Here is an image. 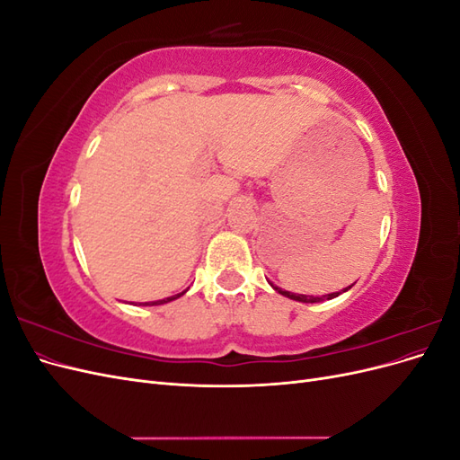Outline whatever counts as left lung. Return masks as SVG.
Returning a JSON list of instances; mask_svg holds the SVG:
<instances>
[{"label":"left lung","mask_w":460,"mask_h":460,"mask_svg":"<svg viewBox=\"0 0 460 460\" xmlns=\"http://www.w3.org/2000/svg\"><path fill=\"white\" fill-rule=\"evenodd\" d=\"M272 286V284H270ZM278 294H282V296H286V297H289V299H296V301H301V303H318V301H324V299H333V297H338L340 294H343V291H347L349 288H345V289H341V291H336V294H328V296H323V297H313V296H299V294H289V291H284V289H280V288H276V286H272Z\"/></svg>","instance_id":"left-lung-1"}]
</instances>
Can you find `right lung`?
Listing matches in <instances>:
<instances>
[{
  "instance_id": "right-lung-1",
  "label": "right lung",
  "mask_w": 460,
  "mask_h": 460,
  "mask_svg": "<svg viewBox=\"0 0 460 460\" xmlns=\"http://www.w3.org/2000/svg\"><path fill=\"white\" fill-rule=\"evenodd\" d=\"M186 291H182V294H178V296H172V297H166V299H161V301H151V303H146V305H163V303H169V301H174V299H178L180 296H184Z\"/></svg>"
}]
</instances>
